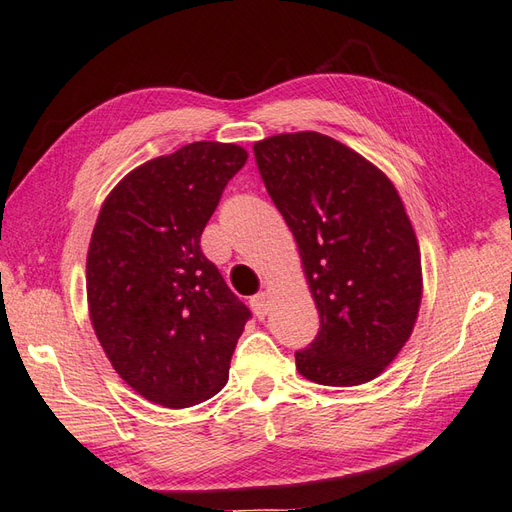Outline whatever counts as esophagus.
I'll use <instances>...</instances> for the list:
<instances>
[{"instance_id":"obj_1","label":"esophagus","mask_w":512,"mask_h":512,"mask_svg":"<svg viewBox=\"0 0 512 512\" xmlns=\"http://www.w3.org/2000/svg\"><path fill=\"white\" fill-rule=\"evenodd\" d=\"M251 307H253V311H255V316H257L259 320H264V318L268 316V311H270V298H268V294L261 292V294L253 296V298H251Z\"/></svg>"}]
</instances>
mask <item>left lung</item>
I'll use <instances>...</instances> for the list:
<instances>
[{"label":"left lung","instance_id":"8db88e82","mask_svg":"<svg viewBox=\"0 0 512 512\" xmlns=\"http://www.w3.org/2000/svg\"><path fill=\"white\" fill-rule=\"evenodd\" d=\"M270 199L294 233L320 313L296 352L313 383L355 387L381 374L411 337L422 261L411 220L383 170L318 131L255 142Z\"/></svg>","mask_w":512,"mask_h":512}]
</instances>
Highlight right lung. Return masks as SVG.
<instances>
[{
    "label": "right lung",
    "mask_w": 512,
    "mask_h": 512,
    "mask_svg": "<svg viewBox=\"0 0 512 512\" xmlns=\"http://www.w3.org/2000/svg\"><path fill=\"white\" fill-rule=\"evenodd\" d=\"M238 144L192 142L131 170L103 201L86 259L90 322L123 381L186 409L225 387L251 311L201 251Z\"/></svg>",
    "instance_id": "1"
}]
</instances>
